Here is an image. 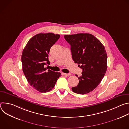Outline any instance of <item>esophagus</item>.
Listing matches in <instances>:
<instances>
[{"instance_id": "1", "label": "esophagus", "mask_w": 129, "mask_h": 129, "mask_svg": "<svg viewBox=\"0 0 129 129\" xmlns=\"http://www.w3.org/2000/svg\"><path fill=\"white\" fill-rule=\"evenodd\" d=\"M62 75L64 76H71V73H62Z\"/></svg>"}]
</instances>
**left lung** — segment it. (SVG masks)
<instances>
[{"label":"left lung","mask_w":129,"mask_h":129,"mask_svg":"<svg viewBox=\"0 0 129 129\" xmlns=\"http://www.w3.org/2000/svg\"><path fill=\"white\" fill-rule=\"evenodd\" d=\"M70 45L73 60L82 69L79 82L72 87L73 92L84 94L93 91L100 84L107 69V54L104 46L90 34L65 35Z\"/></svg>","instance_id":"left-lung-1"}]
</instances>
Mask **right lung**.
Returning <instances> with one entry per match:
<instances>
[{
    "label": "right lung",
    "instance_id": "1",
    "mask_svg": "<svg viewBox=\"0 0 129 129\" xmlns=\"http://www.w3.org/2000/svg\"><path fill=\"white\" fill-rule=\"evenodd\" d=\"M53 33L37 34L28 41L21 56L22 70L29 85L39 92L51 90L61 76L44 67L50 63L48 53L51 47L60 38Z\"/></svg>",
    "mask_w": 129,
    "mask_h": 129
}]
</instances>
